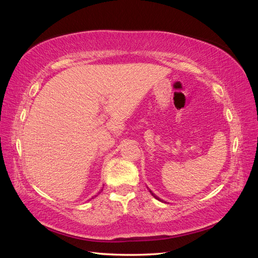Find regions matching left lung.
Returning a JSON list of instances; mask_svg holds the SVG:
<instances>
[{"label": "left lung", "instance_id": "left-lung-1", "mask_svg": "<svg viewBox=\"0 0 258 258\" xmlns=\"http://www.w3.org/2000/svg\"><path fill=\"white\" fill-rule=\"evenodd\" d=\"M150 191H151V190H150ZM151 194H152V195H153V196H154V197H155V198H156V199H157V200H159V201H162V200H161V199H159V198H158V197H157V196H156V195H155V194H153V192H152V191H151Z\"/></svg>", "mask_w": 258, "mask_h": 258}]
</instances>
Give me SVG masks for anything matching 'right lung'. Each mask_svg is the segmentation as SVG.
<instances>
[{
  "label": "right lung",
  "mask_w": 258,
  "mask_h": 258,
  "mask_svg": "<svg viewBox=\"0 0 258 258\" xmlns=\"http://www.w3.org/2000/svg\"><path fill=\"white\" fill-rule=\"evenodd\" d=\"M92 198H93V197H92ZM92 198H91V199H92Z\"/></svg>",
  "instance_id": "obj_1"
}]
</instances>
